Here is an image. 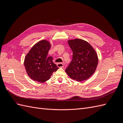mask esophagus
<instances>
[{
  "mask_svg": "<svg viewBox=\"0 0 123 123\" xmlns=\"http://www.w3.org/2000/svg\"><path fill=\"white\" fill-rule=\"evenodd\" d=\"M57 65V66L58 68H62L64 66V65L62 63H58Z\"/></svg>",
  "mask_w": 123,
  "mask_h": 123,
  "instance_id": "1",
  "label": "esophagus"
}]
</instances>
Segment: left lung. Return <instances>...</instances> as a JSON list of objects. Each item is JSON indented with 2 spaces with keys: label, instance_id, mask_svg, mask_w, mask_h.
Instances as JSON below:
<instances>
[{
  "label": "left lung",
  "instance_id": "obj_1",
  "mask_svg": "<svg viewBox=\"0 0 123 123\" xmlns=\"http://www.w3.org/2000/svg\"><path fill=\"white\" fill-rule=\"evenodd\" d=\"M73 59L65 72L77 81L89 79L95 72L98 62L96 51L86 41L79 38L68 40Z\"/></svg>",
  "mask_w": 123,
  "mask_h": 123
}]
</instances>
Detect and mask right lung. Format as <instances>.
Returning a JSON list of instances; mask_svg holds the SVG:
<instances>
[{
    "mask_svg": "<svg viewBox=\"0 0 123 123\" xmlns=\"http://www.w3.org/2000/svg\"><path fill=\"white\" fill-rule=\"evenodd\" d=\"M50 47L47 40L40 41L31 48L25 58L24 65L27 74L34 81L41 83L46 81L59 68L52 61V57H47Z\"/></svg>",
    "mask_w": 123,
    "mask_h": 123,
    "instance_id": "obj_1",
    "label": "right lung"
}]
</instances>
